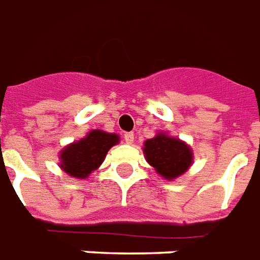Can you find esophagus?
Masks as SVG:
<instances>
[{
    "mask_svg": "<svg viewBox=\"0 0 260 260\" xmlns=\"http://www.w3.org/2000/svg\"><path fill=\"white\" fill-rule=\"evenodd\" d=\"M134 139V132H126V134H124V140H125L126 144H132Z\"/></svg>",
    "mask_w": 260,
    "mask_h": 260,
    "instance_id": "obj_1",
    "label": "esophagus"
}]
</instances>
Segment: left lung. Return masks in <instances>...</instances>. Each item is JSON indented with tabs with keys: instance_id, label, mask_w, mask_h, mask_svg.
Here are the masks:
<instances>
[{
	"instance_id": "1",
	"label": "left lung",
	"mask_w": 260,
	"mask_h": 260,
	"mask_svg": "<svg viewBox=\"0 0 260 260\" xmlns=\"http://www.w3.org/2000/svg\"><path fill=\"white\" fill-rule=\"evenodd\" d=\"M147 161L163 178L172 180L183 175L192 163V152L179 139L159 134L144 143Z\"/></svg>"
}]
</instances>
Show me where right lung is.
Wrapping results in <instances>:
<instances>
[{
  "label": "right lung",
  "mask_w": 260,
  "mask_h": 260,
  "mask_svg": "<svg viewBox=\"0 0 260 260\" xmlns=\"http://www.w3.org/2000/svg\"><path fill=\"white\" fill-rule=\"evenodd\" d=\"M116 143H119L117 135L97 129L92 131L88 136L68 145L61 152L60 167L73 178H86L103 163L107 152Z\"/></svg>",
  "instance_id": "1"
}]
</instances>
